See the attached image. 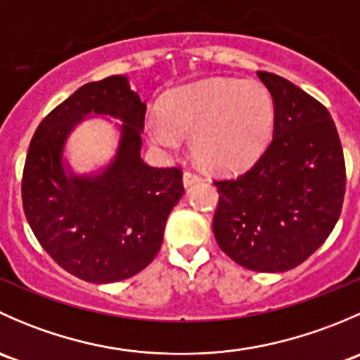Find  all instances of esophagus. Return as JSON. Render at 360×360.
Listing matches in <instances>:
<instances>
[{
	"instance_id": "obj_1",
	"label": "esophagus",
	"mask_w": 360,
	"mask_h": 360,
	"mask_svg": "<svg viewBox=\"0 0 360 360\" xmlns=\"http://www.w3.org/2000/svg\"><path fill=\"white\" fill-rule=\"evenodd\" d=\"M202 177L198 176L197 172H193V170H184V174H183V183H184V186H191V184H195V183H198V181H200Z\"/></svg>"
}]
</instances>
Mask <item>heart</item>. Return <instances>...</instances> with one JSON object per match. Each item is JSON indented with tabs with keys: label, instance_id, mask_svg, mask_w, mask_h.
Returning <instances> with one entry per match:
<instances>
[{
	"label": "heart",
	"instance_id": "1",
	"mask_svg": "<svg viewBox=\"0 0 360 360\" xmlns=\"http://www.w3.org/2000/svg\"><path fill=\"white\" fill-rule=\"evenodd\" d=\"M162 118L146 120L148 141L165 153L179 148V136H191V151L212 170L249 165L274 134L275 106L270 92L254 82L202 79L183 86L162 103Z\"/></svg>",
	"mask_w": 360,
	"mask_h": 360
}]
</instances>
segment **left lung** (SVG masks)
Listing matches in <instances>:
<instances>
[{"label":"left lung","instance_id":"left-lung-1","mask_svg":"<svg viewBox=\"0 0 360 360\" xmlns=\"http://www.w3.org/2000/svg\"><path fill=\"white\" fill-rule=\"evenodd\" d=\"M274 97V139L233 179L216 181L217 245L240 266L288 271L335 228L345 198V158L329 111L300 86L257 71Z\"/></svg>","mask_w":360,"mask_h":360}]
</instances>
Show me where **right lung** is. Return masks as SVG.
I'll list each match as a JSON object with an SVG mask.
<instances>
[{
    "label": "right lung",
    "instance_id": "right-lung-1",
    "mask_svg": "<svg viewBox=\"0 0 360 360\" xmlns=\"http://www.w3.org/2000/svg\"><path fill=\"white\" fill-rule=\"evenodd\" d=\"M89 114L122 119L115 158L92 176L63 165L72 129ZM146 104L127 76L79 86L43 118L22 174V205L41 248L64 270L92 284L139 274L162 248L170 210L184 193L177 167L157 169L141 158Z\"/></svg>",
    "mask_w": 360,
    "mask_h": 360
}]
</instances>
